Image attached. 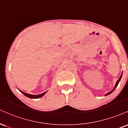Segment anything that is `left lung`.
Masks as SVG:
<instances>
[{
  "instance_id": "obj_1",
  "label": "left lung",
  "mask_w": 128,
  "mask_h": 128,
  "mask_svg": "<svg viewBox=\"0 0 128 128\" xmlns=\"http://www.w3.org/2000/svg\"><path fill=\"white\" fill-rule=\"evenodd\" d=\"M122 75L120 76V78L119 79H118V81L116 82V84H115V86H114V89H113V90H112V91H110V92H108V93H107V94H106L105 95V96H107V95H109V94H110L111 93H112V92H113L114 90V89L116 88V87L118 86V83H119V82H120V79H121V78H122Z\"/></svg>"
}]
</instances>
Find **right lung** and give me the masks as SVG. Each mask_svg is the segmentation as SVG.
I'll use <instances>...</instances> for the list:
<instances>
[{
  "label": "right lung",
  "mask_w": 128,
  "mask_h": 128,
  "mask_svg": "<svg viewBox=\"0 0 128 128\" xmlns=\"http://www.w3.org/2000/svg\"><path fill=\"white\" fill-rule=\"evenodd\" d=\"M19 90L21 92V93L25 95V96H27V97L30 98H35V99H36V98H39L42 97V96H44V95L46 93V92H44V93L41 94H39V95H32V94H27V93H25V92L21 91V90Z\"/></svg>",
  "instance_id": "right-lung-1"
}]
</instances>
